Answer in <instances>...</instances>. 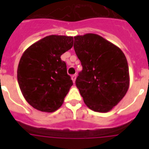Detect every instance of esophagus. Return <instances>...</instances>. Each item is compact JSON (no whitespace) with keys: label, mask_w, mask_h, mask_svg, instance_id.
Here are the masks:
<instances>
[{"label":"esophagus","mask_w":149,"mask_h":149,"mask_svg":"<svg viewBox=\"0 0 149 149\" xmlns=\"http://www.w3.org/2000/svg\"><path fill=\"white\" fill-rule=\"evenodd\" d=\"M72 81H73L74 83H75V81H76V75H75V74H73V75H72Z\"/></svg>","instance_id":"obj_1"}]
</instances>
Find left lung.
<instances>
[{"instance_id": "8db88e82", "label": "left lung", "mask_w": 149, "mask_h": 149, "mask_svg": "<svg viewBox=\"0 0 149 149\" xmlns=\"http://www.w3.org/2000/svg\"><path fill=\"white\" fill-rule=\"evenodd\" d=\"M74 38V48L83 66L75 83L84 103L95 112L110 111L129 88L127 59L119 47L98 34Z\"/></svg>"}]
</instances>
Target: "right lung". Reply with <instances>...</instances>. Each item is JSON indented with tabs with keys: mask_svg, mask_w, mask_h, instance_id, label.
<instances>
[{
	"mask_svg": "<svg viewBox=\"0 0 149 149\" xmlns=\"http://www.w3.org/2000/svg\"><path fill=\"white\" fill-rule=\"evenodd\" d=\"M73 42L72 36H48L23 53L17 78L24 98L33 108L52 113L63 104L73 83L60 56Z\"/></svg>",
	"mask_w": 149,
	"mask_h": 149,
	"instance_id": "1",
	"label": "right lung"
}]
</instances>
